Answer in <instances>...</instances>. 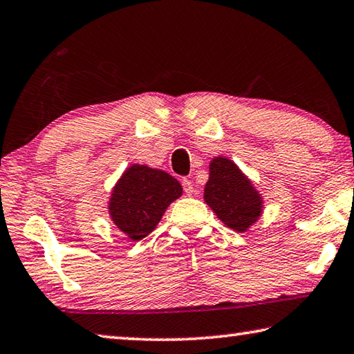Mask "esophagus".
Instances as JSON below:
<instances>
[{"instance_id": "34e87169", "label": "esophagus", "mask_w": 354, "mask_h": 354, "mask_svg": "<svg viewBox=\"0 0 354 354\" xmlns=\"http://www.w3.org/2000/svg\"><path fill=\"white\" fill-rule=\"evenodd\" d=\"M183 189L185 192V195H192L194 194V184L189 179H183Z\"/></svg>"}]
</instances>
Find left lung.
<instances>
[{
    "mask_svg": "<svg viewBox=\"0 0 354 354\" xmlns=\"http://www.w3.org/2000/svg\"><path fill=\"white\" fill-rule=\"evenodd\" d=\"M205 201L223 223L245 232L261 217L262 198L250 179L227 158H215L209 165Z\"/></svg>",
    "mask_w": 354,
    "mask_h": 354,
    "instance_id": "1",
    "label": "left lung"
}]
</instances>
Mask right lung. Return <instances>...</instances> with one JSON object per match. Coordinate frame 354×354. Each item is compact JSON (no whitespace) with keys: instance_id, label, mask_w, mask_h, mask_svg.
Segmentation results:
<instances>
[{"instance_id":"obj_1","label":"right lung","mask_w":354,"mask_h":354,"mask_svg":"<svg viewBox=\"0 0 354 354\" xmlns=\"http://www.w3.org/2000/svg\"><path fill=\"white\" fill-rule=\"evenodd\" d=\"M183 195L176 178L147 165H131L118 179L109 201L111 218L131 241L151 232L170 206Z\"/></svg>"}]
</instances>
